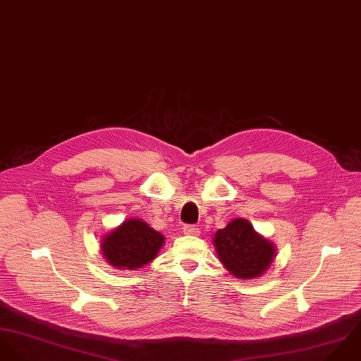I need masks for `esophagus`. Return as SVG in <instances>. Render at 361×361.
<instances>
[{
    "instance_id": "34e87169",
    "label": "esophagus",
    "mask_w": 361,
    "mask_h": 361,
    "mask_svg": "<svg viewBox=\"0 0 361 361\" xmlns=\"http://www.w3.org/2000/svg\"><path fill=\"white\" fill-rule=\"evenodd\" d=\"M183 231L185 234H191V235H198L200 234V228L197 226H194V224H185L183 227Z\"/></svg>"
}]
</instances>
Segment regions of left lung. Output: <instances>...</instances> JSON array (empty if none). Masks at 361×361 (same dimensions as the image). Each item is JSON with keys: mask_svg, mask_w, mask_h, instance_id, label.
Here are the masks:
<instances>
[{"mask_svg": "<svg viewBox=\"0 0 361 361\" xmlns=\"http://www.w3.org/2000/svg\"><path fill=\"white\" fill-rule=\"evenodd\" d=\"M214 243L223 265L240 279L261 276L275 257L274 244L257 234L245 219H234L217 230Z\"/></svg>", "mask_w": 361, "mask_h": 361, "instance_id": "obj_1", "label": "left lung"}]
</instances>
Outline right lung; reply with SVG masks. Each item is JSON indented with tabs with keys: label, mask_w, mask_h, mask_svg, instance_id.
<instances>
[{
	"label": "right lung",
	"mask_w": 361,
	"mask_h": 361,
	"mask_svg": "<svg viewBox=\"0 0 361 361\" xmlns=\"http://www.w3.org/2000/svg\"><path fill=\"white\" fill-rule=\"evenodd\" d=\"M163 241L164 237L147 223L130 219L104 237L102 251L113 267L135 271L157 255Z\"/></svg>",
	"instance_id": "1"
}]
</instances>
